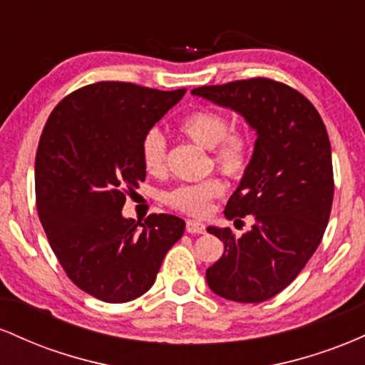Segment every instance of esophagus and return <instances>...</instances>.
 Listing matches in <instances>:
<instances>
[{
    "label": "esophagus",
    "instance_id": "esophagus-1",
    "mask_svg": "<svg viewBox=\"0 0 365 365\" xmlns=\"http://www.w3.org/2000/svg\"><path fill=\"white\" fill-rule=\"evenodd\" d=\"M187 232L192 233V235H200V233L206 232V226H204L200 221H195V220H188L187 221Z\"/></svg>",
    "mask_w": 365,
    "mask_h": 365
}]
</instances>
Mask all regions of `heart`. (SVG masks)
Masks as SVG:
<instances>
[{
  "mask_svg": "<svg viewBox=\"0 0 365 365\" xmlns=\"http://www.w3.org/2000/svg\"><path fill=\"white\" fill-rule=\"evenodd\" d=\"M180 132L200 148L212 150L215 165L230 178H240L249 168L250 139L240 128H230V121L221 113L197 110L180 121ZM144 168L150 175H161L166 165V139L158 128H150L140 144ZM225 194V183L212 177L199 183L178 185L165 195L166 204L192 216L209 211L212 199Z\"/></svg>",
  "mask_w": 365,
  "mask_h": 365,
  "instance_id": "obj_1",
  "label": "heart"
}]
</instances>
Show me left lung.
Instances as JSON below:
<instances>
[{
  "label": "left lung",
  "mask_w": 365,
  "mask_h": 365,
  "mask_svg": "<svg viewBox=\"0 0 365 365\" xmlns=\"http://www.w3.org/2000/svg\"><path fill=\"white\" fill-rule=\"evenodd\" d=\"M192 94L230 108L255 130L252 158L225 216H252L242 237L207 226L225 252L207 267L216 295L259 304L290 284L316 252L333 204L329 137L307 98L269 78L197 87Z\"/></svg>",
  "instance_id": "left-lung-1"
}]
</instances>
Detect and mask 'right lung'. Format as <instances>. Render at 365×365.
<instances>
[{
    "label": "right lung",
    "mask_w": 365,
    "mask_h": 365,
    "mask_svg": "<svg viewBox=\"0 0 365 365\" xmlns=\"http://www.w3.org/2000/svg\"><path fill=\"white\" fill-rule=\"evenodd\" d=\"M187 89L98 82L66 96L49 115L36 154L37 212L68 278L96 299L123 304L156 282L185 221L121 215L145 180L140 144Z\"/></svg>",
    "instance_id": "right-lung-1"
}]
</instances>
